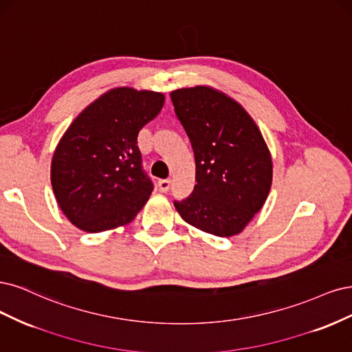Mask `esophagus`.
<instances>
[{
    "mask_svg": "<svg viewBox=\"0 0 352 352\" xmlns=\"http://www.w3.org/2000/svg\"><path fill=\"white\" fill-rule=\"evenodd\" d=\"M157 187H160V191L161 192H166L169 190V187H171V179H160V183H157Z\"/></svg>",
    "mask_w": 352,
    "mask_h": 352,
    "instance_id": "esophagus-1",
    "label": "esophagus"
}]
</instances>
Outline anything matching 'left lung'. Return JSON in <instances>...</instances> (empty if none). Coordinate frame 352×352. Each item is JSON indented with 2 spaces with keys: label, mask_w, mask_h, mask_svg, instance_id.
<instances>
[{
  "label": "left lung",
  "mask_w": 352,
  "mask_h": 352,
  "mask_svg": "<svg viewBox=\"0 0 352 352\" xmlns=\"http://www.w3.org/2000/svg\"><path fill=\"white\" fill-rule=\"evenodd\" d=\"M177 118L196 160L191 195L174 201L187 223L217 236L240 234L262 209L272 186V157L247 111L209 86L171 92Z\"/></svg>",
  "instance_id": "obj_1"
}]
</instances>
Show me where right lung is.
<instances>
[{
    "instance_id": "add662e5",
    "label": "right lung",
    "mask_w": 352,
    "mask_h": 352,
    "mask_svg": "<svg viewBox=\"0 0 352 352\" xmlns=\"http://www.w3.org/2000/svg\"><path fill=\"white\" fill-rule=\"evenodd\" d=\"M165 96L116 87L86 107L54 152L51 184L73 225L102 232L130 223L153 190L142 166L139 131L160 114Z\"/></svg>"
}]
</instances>
